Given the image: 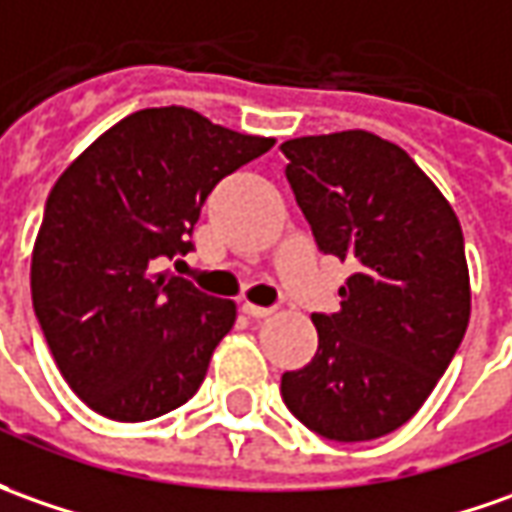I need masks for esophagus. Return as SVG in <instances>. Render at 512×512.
I'll list each match as a JSON object with an SVG mask.
<instances>
[{
    "label": "esophagus",
    "instance_id": "esophagus-1",
    "mask_svg": "<svg viewBox=\"0 0 512 512\" xmlns=\"http://www.w3.org/2000/svg\"><path fill=\"white\" fill-rule=\"evenodd\" d=\"M243 314L252 316V319H266V316L274 314V308H263V305H255V302H243Z\"/></svg>",
    "mask_w": 512,
    "mask_h": 512
}]
</instances>
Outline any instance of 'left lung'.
Instances as JSON below:
<instances>
[{
  "mask_svg": "<svg viewBox=\"0 0 512 512\" xmlns=\"http://www.w3.org/2000/svg\"><path fill=\"white\" fill-rule=\"evenodd\" d=\"M280 148L316 246L353 266L342 308L311 316L319 347L283 375V401L328 440L384 437L426 403L468 328L460 218L412 156L370 131Z\"/></svg>",
  "mask_w": 512,
  "mask_h": 512,
  "instance_id": "8db88e82",
  "label": "left lung"
}]
</instances>
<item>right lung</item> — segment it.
Segmentation results:
<instances>
[{"mask_svg": "<svg viewBox=\"0 0 512 512\" xmlns=\"http://www.w3.org/2000/svg\"><path fill=\"white\" fill-rule=\"evenodd\" d=\"M271 145L184 106L142 109L55 182L30 260L33 308L64 381L97 415L154 420L196 395L238 305L159 266L193 249L212 187Z\"/></svg>", "mask_w": 512, "mask_h": 512, "instance_id": "obj_1", "label": "right lung"}]
</instances>
